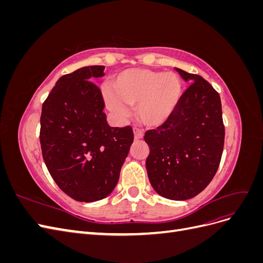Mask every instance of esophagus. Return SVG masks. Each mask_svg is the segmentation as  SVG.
<instances>
[{
	"instance_id": "34e87169",
	"label": "esophagus",
	"mask_w": 263,
	"mask_h": 263,
	"mask_svg": "<svg viewBox=\"0 0 263 263\" xmlns=\"http://www.w3.org/2000/svg\"><path fill=\"white\" fill-rule=\"evenodd\" d=\"M134 135H135V139L136 140L144 138V133H142V130L139 128H134Z\"/></svg>"
}]
</instances>
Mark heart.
<instances>
[{"instance_id":"heart-1","label":"heart","mask_w":263,"mask_h":263,"mask_svg":"<svg viewBox=\"0 0 263 263\" xmlns=\"http://www.w3.org/2000/svg\"><path fill=\"white\" fill-rule=\"evenodd\" d=\"M114 92L104 90L107 108L118 118L129 115L127 105L136 106L137 116L147 126H159L172 115L181 97L177 74L149 69H128L113 81Z\"/></svg>"}]
</instances>
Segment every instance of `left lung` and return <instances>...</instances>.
I'll list each match as a JSON object with an SVG mask.
<instances>
[{
    "label": "left lung",
    "mask_w": 263,
    "mask_h": 263,
    "mask_svg": "<svg viewBox=\"0 0 263 263\" xmlns=\"http://www.w3.org/2000/svg\"><path fill=\"white\" fill-rule=\"evenodd\" d=\"M176 70L191 85L168 121L146 133L150 149L146 169L159 195L184 201L201 193L216 173L225 127L220 98L214 87L201 76Z\"/></svg>",
    "instance_id": "1"
}]
</instances>
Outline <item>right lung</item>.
Returning a JSON list of instances; mask_svg holds the SVG:
<instances>
[{
	"instance_id": "obj_1",
	"label": "right lung",
	"mask_w": 263,
	"mask_h": 263,
	"mask_svg": "<svg viewBox=\"0 0 263 263\" xmlns=\"http://www.w3.org/2000/svg\"><path fill=\"white\" fill-rule=\"evenodd\" d=\"M104 66L62 76L46 99L41 116L42 153L57 185L79 202H95L112 193L134 141L130 126L110 127L104 100L91 80Z\"/></svg>"
}]
</instances>
